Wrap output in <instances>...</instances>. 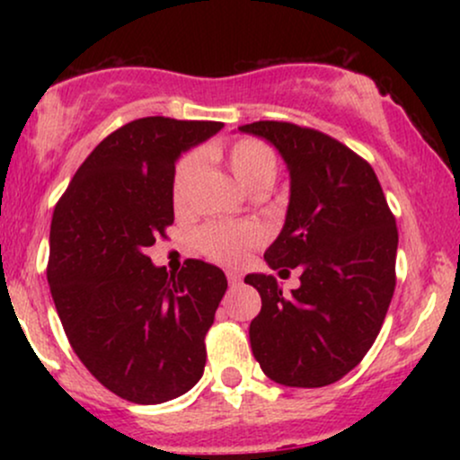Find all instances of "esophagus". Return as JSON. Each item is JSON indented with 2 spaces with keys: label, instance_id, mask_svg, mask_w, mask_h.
Masks as SVG:
<instances>
[{
  "label": "esophagus",
  "instance_id": "obj_1",
  "mask_svg": "<svg viewBox=\"0 0 460 460\" xmlns=\"http://www.w3.org/2000/svg\"><path fill=\"white\" fill-rule=\"evenodd\" d=\"M226 279H229L231 285H240V283H242V274L235 272V270L226 272Z\"/></svg>",
  "mask_w": 460,
  "mask_h": 460
}]
</instances>
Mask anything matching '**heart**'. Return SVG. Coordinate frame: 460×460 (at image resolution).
Masks as SVG:
<instances>
[{
    "mask_svg": "<svg viewBox=\"0 0 460 460\" xmlns=\"http://www.w3.org/2000/svg\"><path fill=\"white\" fill-rule=\"evenodd\" d=\"M209 157H218L226 164L231 175L248 192L261 194L274 183L279 162L266 142L242 138L229 146H209ZM203 157L200 153H188L181 157L172 177V203L177 209H186L192 199L194 183L200 175ZM261 231L252 225H208L199 231L197 246L205 257L218 263H240L251 246L260 244Z\"/></svg>",
    "mask_w": 460,
    "mask_h": 460,
    "instance_id": "obj_1",
    "label": "heart"
}]
</instances>
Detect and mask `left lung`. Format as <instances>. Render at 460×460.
<instances>
[{
    "instance_id": "left-lung-1",
    "label": "left lung",
    "mask_w": 460,
    "mask_h": 460,
    "mask_svg": "<svg viewBox=\"0 0 460 460\" xmlns=\"http://www.w3.org/2000/svg\"><path fill=\"white\" fill-rule=\"evenodd\" d=\"M277 146L289 171L285 225L263 260L300 270L285 296L272 274H248L261 311L252 355L285 387H324L361 363L395 289L398 229L372 166L340 140L283 120L237 128Z\"/></svg>"
}]
</instances>
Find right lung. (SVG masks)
Segmentation results:
<instances>
[{"label":"right lung","mask_w":460,"mask_h":460,"mask_svg":"<svg viewBox=\"0 0 460 460\" xmlns=\"http://www.w3.org/2000/svg\"><path fill=\"white\" fill-rule=\"evenodd\" d=\"M220 129L214 120H131L94 146L54 209L47 281L68 344L129 402H166L203 376L225 272L188 260L168 277L146 248L175 220L177 157Z\"/></svg>","instance_id":"add662e5"}]
</instances>
